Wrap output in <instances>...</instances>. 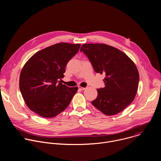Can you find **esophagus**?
Returning <instances> with one entry per match:
<instances>
[{
	"label": "esophagus",
	"instance_id": "esophagus-1",
	"mask_svg": "<svg viewBox=\"0 0 161 161\" xmlns=\"http://www.w3.org/2000/svg\"><path fill=\"white\" fill-rule=\"evenodd\" d=\"M78 88H79L80 90H84L86 89V88L82 87V86H78Z\"/></svg>",
	"mask_w": 161,
	"mask_h": 161
}]
</instances>
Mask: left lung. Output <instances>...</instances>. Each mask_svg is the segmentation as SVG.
<instances>
[{"label":"left lung","instance_id":"8db88e82","mask_svg":"<svg viewBox=\"0 0 161 161\" xmlns=\"http://www.w3.org/2000/svg\"><path fill=\"white\" fill-rule=\"evenodd\" d=\"M97 73L106 75L105 86L97 89L92 102L106 115L119 113L134 99L139 83V73L134 62L123 52L105 44H83L80 48Z\"/></svg>","mask_w":161,"mask_h":161}]
</instances>
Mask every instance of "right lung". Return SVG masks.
<instances>
[{
    "label": "right lung",
    "mask_w": 161,
    "mask_h": 161,
    "mask_svg": "<svg viewBox=\"0 0 161 161\" xmlns=\"http://www.w3.org/2000/svg\"><path fill=\"white\" fill-rule=\"evenodd\" d=\"M80 44L60 42L33 55L23 67L19 81L27 107L43 118L56 117L70 104L78 86L61 83L65 67L78 52Z\"/></svg>",
    "instance_id": "right-lung-1"
}]
</instances>
